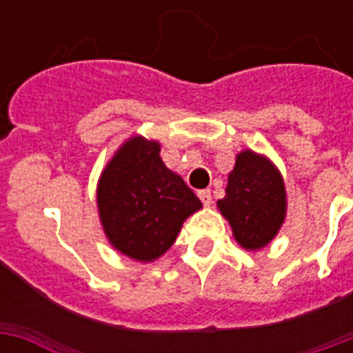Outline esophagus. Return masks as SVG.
<instances>
[{
  "label": "esophagus",
  "mask_w": 353,
  "mask_h": 353,
  "mask_svg": "<svg viewBox=\"0 0 353 353\" xmlns=\"http://www.w3.org/2000/svg\"><path fill=\"white\" fill-rule=\"evenodd\" d=\"M198 196H199V199H201V203H203V205L212 203V194H210V190H199Z\"/></svg>",
  "instance_id": "esophagus-1"
}]
</instances>
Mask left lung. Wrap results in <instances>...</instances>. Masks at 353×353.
Listing matches in <instances>:
<instances>
[{
	"mask_svg": "<svg viewBox=\"0 0 353 353\" xmlns=\"http://www.w3.org/2000/svg\"><path fill=\"white\" fill-rule=\"evenodd\" d=\"M285 205L284 181L276 166L252 150L236 155L218 209L243 249L256 251L273 240L284 223Z\"/></svg>",
	"mask_w": 353,
	"mask_h": 353,
	"instance_id": "left-lung-1",
	"label": "left lung"
}]
</instances>
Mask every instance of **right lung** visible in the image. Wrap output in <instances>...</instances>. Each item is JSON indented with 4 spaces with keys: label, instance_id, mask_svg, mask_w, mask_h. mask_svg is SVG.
Here are the masks:
<instances>
[{
    "label": "right lung",
    "instance_id": "right-lung-1",
    "mask_svg": "<svg viewBox=\"0 0 353 353\" xmlns=\"http://www.w3.org/2000/svg\"><path fill=\"white\" fill-rule=\"evenodd\" d=\"M157 141L132 137L102 170L97 205L108 240L119 252L152 262L176 241L201 201L161 159Z\"/></svg>",
    "mask_w": 353,
    "mask_h": 353
}]
</instances>
